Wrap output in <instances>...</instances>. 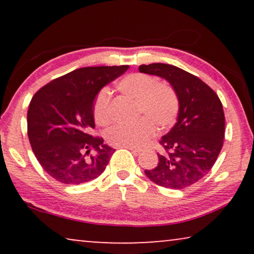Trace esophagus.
Returning a JSON list of instances; mask_svg holds the SVG:
<instances>
[{"instance_id": "esophagus-1", "label": "esophagus", "mask_w": 254, "mask_h": 254, "mask_svg": "<svg viewBox=\"0 0 254 254\" xmlns=\"http://www.w3.org/2000/svg\"><path fill=\"white\" fill-rule=\"evenodd\" d=\"M126 149H129L134 155H138L141 152V149H137V148H126Z\"/></svg>"}]
</instances>
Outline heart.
<instances>
[{"instance_id":"b5f03b06","label":"heart","mask_w":254,"mask_h":254,"mask_svg":"<svg viewBox=\"0 0 254 254\" xmlns=\"http://www.w3.org/2000/svg\"><path fill=\"white\" fill-rule=\"evenodd\" d=\"M118 89L125 95L136 99V111L144 114L130 124H119L107 131L109 143L118 148H141L154 136L156 125L162 129L173 126L179 112V99L172 86L166 83H155L151 76L129 74L121 78ZM93 117L100 126L112 120L110 93L102 90L93 103Z\"/></svg>"}]
</instances>
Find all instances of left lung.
Masks as SVG:
<instances>
[{
	"mask_svg": "<svg viewBox=\"0 0 254 254\" xmlns=\"http://www.w3.org/2000/svg\"><path fill=\"white\" fill-rule=\"evenodd\" d=\"M138 70L168 81L179 99L178 119L159 143L158 164L144 173L171 190L186 189L207 175L220 155L224 138V112L218 96L199 77L165 64H142Z\"/></svg>",
	"mask_w": 254,
	"mask_h": 254,
	"instance_id": "left-lung-1",
	"label": "left lung"
}]
</instances>
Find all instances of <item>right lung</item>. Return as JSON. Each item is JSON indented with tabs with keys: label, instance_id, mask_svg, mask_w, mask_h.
Masks as SVG:
<instances>
[{
	"label": "right lung",
	"instance_id": "1",
	"mask_svg": "<svg viewBox=\"0 0 254 254\" xmlns=\"http://www.w3.org/2000/svg\"><path fill=\"white\" fill-rule=\"evenodd\" d=\"M128 65L76 69L44 85L31 99L27 135L38 162L58 182L79 185L96 179L109 164L114 149L95 128L93 103L107 83Z\"/></svg>",
	"mask_w": 254,
	"mask_h": 254
}]
</instances>
